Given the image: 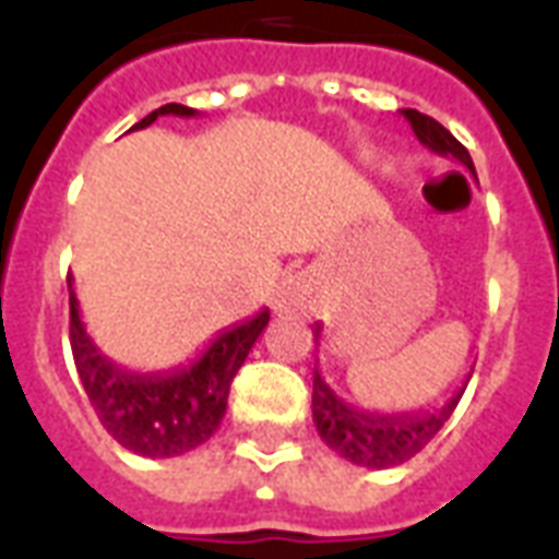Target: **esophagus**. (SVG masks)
<instances>
[{"instance_id":"1","label":"esophagus","mask_w":559,"mask_h":559,"mask_svg":"<svg viewBox=\"0 0 559 559\" xmlns=\"http://www.w3.org/2000/svg\"><path fill=\"white\" fill-rule=\"evenodd\" d=\"M310 305H313V278L305 275V272L281 281L278 289H275V298H272L275 313H298V310H307Z\"/></svg>"}]
</instances>
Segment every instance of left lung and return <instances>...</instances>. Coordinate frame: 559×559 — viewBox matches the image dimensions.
Returning a JSON list of instances; mask_svg holds the SVG:
<instances>
[{
    "label": "left lung",
    "instance_id": "8db88e82",
    "mask_svg": "<svg viewBox=\"0 0 559 559\" xmlns=\"http://www.w3.org/2000/svg\"><path fill=\"white\" fill-rule=\"evenodd\" d=\"M403 116L415 130L417 142L429 147L438 156H452L459 159L469 174H476L467 147L455 139L443 124L435 118L417 112V109H403ZM316 340H322V324H316ZM473 371L464 377L459 389L452 391V397L438 408H417V412H400V415H373V412H359L348 406L336 391L324 382L319 368H313V424L322 435V441L336 450L342 459L354 461L359 467L385 469L397 467L403 461L424 450L435 435L441 432V426L450 420V415L459 406L461 394L467 389Z\"/></svg>",
    "mask_w": 559,
    "mask_h": 559
}]
</instances>
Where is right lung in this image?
<instances>
[{"label": "right lung", "mask_w": 559, "mask_h": 559, "mask_svg": "<svg viewBox=\"0 0 559 559\" xmlns=\"http://www.w3.org/2000/svg\"><path fill=\"white\" fill-rule=\"evenodd\" d=\"M159 116H197L182 104H165L139 121V130ZM69 340L81 385L95 415L121 447L144 459H174L191 452L217 432L226 415L228 389L237 368L270 322V310L228 328L191 366L165 373H135L109 362L81 322V307L69 278Z\"/></svg>", "instance_id": "add662e5"}]
</instances>
